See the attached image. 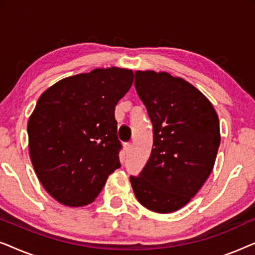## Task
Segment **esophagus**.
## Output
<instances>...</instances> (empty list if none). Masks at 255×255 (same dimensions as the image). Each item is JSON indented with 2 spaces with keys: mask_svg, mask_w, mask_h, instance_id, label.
<instances>
[{
  "mask_svg": "<svg viewBox=\"0 0 255 255\" xmlns=\"http://www.w3.org/2000/svg\"><path fill=\"white\" fill-rule=\"evenodd\" d=\"M124 149H125V152H127V153H130L131 149H132V144H131V142H125V144H124Z\"/></svg>",
  "mask_w": 255,
  "mask_h": 255,
  "instance_id": "34e87169",
  "label": "esophagus"
}]
</instances>
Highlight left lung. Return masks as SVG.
<instances>
[{"mask_svg": "<svg viewBox=\"0 0 255 255\" xmlns=\"http://www.w3.org/2000/svg\"><path fill=\"white\" fill-rule=\"evenodd\" d=\"M134 87L153 125V147L138 176H130L139 203L169 214L184 207L214 168L219 120L197 88L168 73L137 71Z\"/></svg>", "mask_w": 255, "mask_h": 255, "instance_id": "obj_1", "label": "left lung"}]
</instances>
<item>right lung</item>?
<instances>
[{
	"mask_svg": "<svg viewBox=\"0 0 255 255\" xmlns=\"http://www.w3.org/2000/svg\"><path fill=\"white\" fill-rule=\"evenodd\" d=\"M133 76L131 69L96 68L41 94L27 123L30 158L40 183L59 203H92L121 167L115 107Z\"/></svg>",
	"mask_w": 255,
	"mask_h": 255,
	"instance_id": "1",
	"label": "right lung"
}]
</instances>
